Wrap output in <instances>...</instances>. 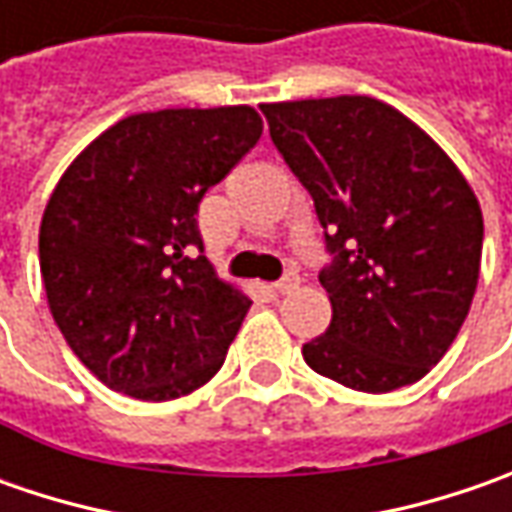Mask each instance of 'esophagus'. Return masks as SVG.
I'll return each mask as SVG.
<instances>
[{
  "label": "esophagus",
  "instance_id": "1",
  "mask_svg": "<svg viewBox=\"0 0 512 512\" xmlns=\"http://www.w3.org/2000/svg\"><path fill=\"white\" fill-rule=\"evenodd\" d=\"M296 287H299V276H296V273H285V276L273 285V290H276V293H293Z\"/></svg>",
  "mask_w": 512,
  "mask_h": 512
}]
</instances>
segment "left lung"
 Here are the masks:
<instances>
[{
  "label": "left lung",
  "instance_id": "1",
  "mask_svg": "<svg viewBox=\"0 0 512 512\" xmlns=\"http://www.w3.org/2000/svg\"><path fill=\"white\" fill-rule=\"evenodd\" d=\"M270 139L313 196L333 262V307L302 347L333 382L390 393L419 382L459 336L482 265L484 219L462 170L373 96L262 105Z\"/></svg>",
  "mask_w": 512,
  "mask_h": 512
}]
</instances>
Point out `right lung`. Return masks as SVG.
I'll list each match as a JSON object with an SVG mask.
<instances>
[{
    "instance_id": "obj_1",
    "label": "right lung",
    "mask_w": 512,
    "mask_h": 512,
    "mask_svg": "<svg viewBox=\"0 0 512 512\" xmlns=\"http://www.w3.org/2000/svg\"><path fill=\"white\" fill-rule=\"evenodd\" d=\"M259 136L250 105L133 113L53 187L39 227L48 307L110 390L170 402L225 362L250 299L202 256L196 213Z\"/></svg>"
}]
</instances>
